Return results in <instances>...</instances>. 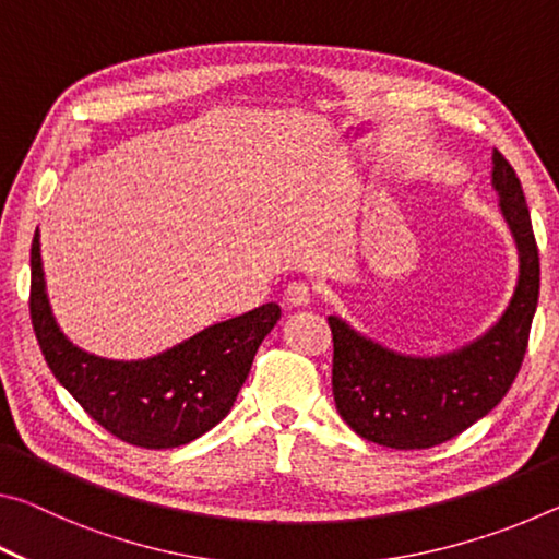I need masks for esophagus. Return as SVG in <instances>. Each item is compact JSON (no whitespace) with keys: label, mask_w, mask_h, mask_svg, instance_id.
<instances>
[{"label":"esophagus","mask_w":559,"mask_h":559,"mask_svg":"<svg viewBox=\"0 0 559 559\" xmlns=\"http://www.w3.org/2000/svg\"><path fill=\"white\" fill-rule=\"evenodd\" d=\"M283 298H286L288 306H308L310 298H313V286L306 281H293L290 286L283 290Z\"/></svg>","instance_id":"34e87169"}]
</instances>
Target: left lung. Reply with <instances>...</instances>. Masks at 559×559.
I'll return each instance as SVG.
<instances>
[{
    "label": "left lung",
    "instance_id": "left-lung-1",
    "mask_svg": "<svg viewBox=\"0 0 559 559\" xmlns=\"http://www.w3.org/2000/svg\"><path fill=\"white\" fill-rule=\"evenodd\" d=\"M493 187L518 243V286L486 335L439 357H412L372 343L345 320L333 330V396L347 427L396 451L431 449L459 437L508 394L523 365L540 296V257L523 187L493 150Z\"/></svg>",
    "mask_w": 559,
    "mask_h": 559
}]
</instances>
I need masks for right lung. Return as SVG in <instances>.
Wrapping results in <instances>:
<instances>
[{
	"instance_id": "add662e5",
	"label": "right lung",
	"mask_w": 559,
	"mask_h": 559,
	"mask_svg": "<svg viewBox=\"0 0 559 559\" xmlns=\"http://www.w3.org/2000/svg\"><path fill=\"white\" fill-rule=\"evenodd\" d=\"M29 313L46 365L93 421L132 447L175 449L202 437L231 412L281 308L266 302L138 362L88 355L56 325L36 231Z\"/></svg>"
}]
</instances>
